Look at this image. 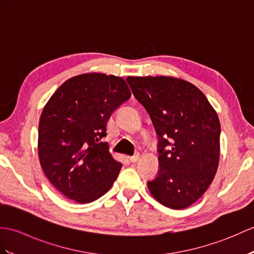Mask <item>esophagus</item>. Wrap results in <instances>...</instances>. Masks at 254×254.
Instances as JSON below:
<instances>
[{
  "label": "esophagus",
  "mask_w": 254,
  "mask_h": 254,
  "mask_svg": "<svg viewBox=\"0 0 254 254\" xmlns=\"http://www.w3.org/2000/svg\"><path fill=\"white\" fill-rule=\"evenodd\" d=\"M138 159H139V154H135L134 156L128 157V160L131 161V162H136Z\"/></svg>",
  "instance_id": "1"
}]
</instances>
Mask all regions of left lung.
<instances>
[{
  "mask_svg": "<svg viewBox=\"0 0 254 254\" xmlns=\"http://www.w3.org/2000/svg\"><path fill=\"white\" fill-rule=\"evenodd\" d=\"M133 95L158 134V175L147 182L152 197L171 209L194 203L214 179L221 125L204 94L172 76H127Z\"/></svg>",
  "mask_w": 254,
  "mask_h": 254,
  "instance_id": "1",
  "label": "left lung"
}]
</instances>
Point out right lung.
Returning a JSON list of instances; mask_svg holds the SVG:
<instances>
[{
	"label": "right lung",
	"mask_w": 254,
	"mask_h": 254,
	"mask_svg": "<svg viewBox=\"0 0 254 254\" xmlns=\"http://www.w3.org/2000/svg\"><path fill=\"white\" fill-rule=\"evenodd\" d=\"M129 97L120 76L84 73L63 83L45 105L39 122L40 163L67 198L88 203L113 186L122 164L103 138L111 114Z\"/></svg>",
	"instance_id": "1"
}]
</instances>
